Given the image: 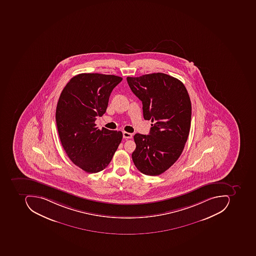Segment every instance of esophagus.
<instances>
[{
  "mask_svg": "<svg viewBox=\"0 0 256 256\" xmlns=\"http://www.w3.org/2000/svg\"><path fill=\"white\" fill-rule=\"evenodd\" d=\"M123 138H124V139L132 138V134H130L129 132H123Z\"/></svg>",
  "mask_w": 256,
  "mask_h": 256,
  "instance_id": "obj_1",
  "label": "esophagus"
}]
</instances>
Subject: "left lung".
<instances>
[{
  "label": "left lung",
  "instance_id": "1",
  "mask_svg": "<svg viewBox=\"0 0 256 256\" xmlns=\"http://www.w3.org/2000/svg\"><path fill=\"white\" fill-rule=\"evenodd\" d=\"M132 92L143 104V116L152 120L150 133L136 134L132 157L146 176L164 172L182 153L190 130L192 104L184 84L163 73L128 77Z\"/></svg>",
  "mask_w": 256,
  "mask_h": 256
}]
</instances>
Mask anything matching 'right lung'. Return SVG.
I'll return each instance as SVG.
<instances>
[{
  "label": "right lung",
  "mask_w": 256,
  "mask_h": 256,
  "mask_svg": "<svg viewBox=\"0 0 256 256\" xmlns=\"http://www.w3.org/2000/svg\"><path fill=\"white\" fill-rule=\"evenodd\" d=\"M122 80L112 74H79L59 97L56 119L62 147L86 172L104 170L122 142V132L100 130L94 123L106 113L110 93Z\"/></svg>",
  "instance_id": "1"
}]
</instances>
